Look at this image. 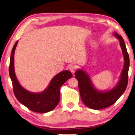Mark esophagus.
Masks as SVG:
<instances>
[{
  "label": "esophagus",
  "instance_id": "esophagus-1",
  "mask_svg": "<svg viewBox=\"0 0 135 135\" xmlns=\"http://www.w3.org/2000/svg\"><path fill=\"white\" fill-rule=\"evenodd\" d=\"M69 69H70V71H71V73H74V71H75L77 69V67H76V65H71L70 66Z\"/></svg>",
  "mask_w": 135,
  "mask_h": 135
}]
</instances>
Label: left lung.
Masks as SVG:
<instances>
[{"label":"left lung","instance_id":"1","mask_svg":"<svg viewBox=\"0 0 135 135\" xmlns=\"http://www.w3.org/2000/svg\"><path fill=\"white\" fill-rule=\"evenodd\" d=\"M113 35L119 41V45L124 61L118 82L113 88L104 91L97 89L88 74L85 70L81 68L77 70L74 73L76 79L78 80L81 99L85 106L93 109H102L111 106L124 93L127 88L130 65L129 54L121 36L117 32H114Z\"/></svg>","mask_w":135,"mask_h":135}]
</instances>
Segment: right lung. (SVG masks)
<instances>
[{"instance_id":"1","label":"right lung","mask_w":135,"mask_h":135,"mask_svg":"<svg viewBox=\"0 0 135 135\" xmlns=\"http://www.w3.org/2000/svg\"><path fill=\"white\" fill-rule=\"evenodd\" d=\"M17 41L12 49L10 57L9 74L11 79L14 95L19 102L33 112L46 113L56 108L60 100V88L73 74L69 70H64L55 75L43 91L33 93L19 83L14 70V53L18 43Z\"/></svg>"}]
</instances>
